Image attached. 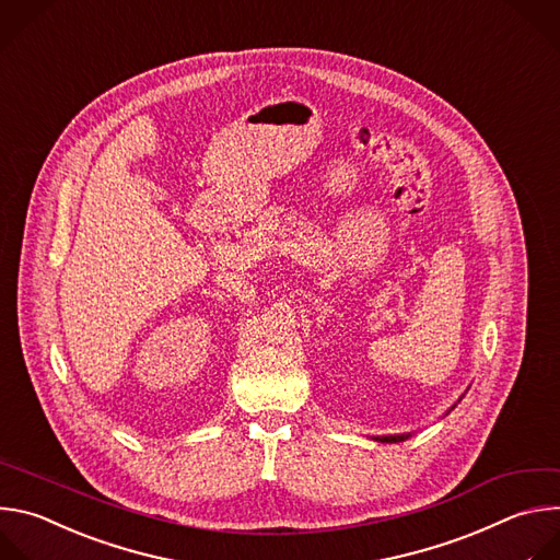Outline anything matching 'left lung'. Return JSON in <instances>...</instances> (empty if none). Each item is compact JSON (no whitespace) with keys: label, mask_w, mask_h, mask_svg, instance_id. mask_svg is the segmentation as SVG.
Segmentation results:
<instances>
[{"label":"left lung","mask_w":560,"mask_h":560,"mask_svg":"<svg viewBox=\"0 0 560 560\" xmlns=\"http://www.w3.org/2000/svg\"><path fill=\"white\" fill-rule=\"evenodd\" d=\"M377 439H380V436H377ZM401 439H406V436H404V434H401V436H382L380 441H401Z\"/></svg>","instance_id":"1"}]
</instances>
